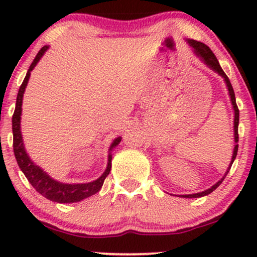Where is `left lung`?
I'll list each match as a JSON object with an SVG mask.
<instances>
[{
    "instance_id": "left-lung-1",
    "label": "left lung",
    "mask_w": 257,
    "mask_h": 257,
    "mask_svg": "<svg viewBox=\"0 0 257 257\" xmlns=\"http://www.w3.org/2000/svg\"><path fill=\"white\" fill-rule=\"evenodd\" d=\"M188 43H190V46L192 47L194 53H196V55H198V57L202 59L204 63L208 65L209 67H210L211 70H214L215 72H217L221 77H223L226 82V85H227V89H228V93H229V96H231V101H232V105H233V110H234V150H233V155H232V161L231 163H229V167L228 169H227V172L225 175H223V178L220 180V181H217L216 184L214 186H211L210 188H208V190L203 191V192H199V193H193V194H182L181 197H184V198H199V197H203V196H206V194L211 193L214 190H216L217 187L221 185V182L223 181V179L226 178V175L228 174L229 169H231L233 162H234L235 157H237V152H238V124H239V110H238V106H237V102H235V95H234V90H233V87L231 84V82H229L228 77H227V75L225 72H223V70L221 69L219 61H217L216 57H215V54L213 52H211V49L209 48L208 46L202 42H198V41H194V40H188Z\"/></svg>"
}]
</instances>
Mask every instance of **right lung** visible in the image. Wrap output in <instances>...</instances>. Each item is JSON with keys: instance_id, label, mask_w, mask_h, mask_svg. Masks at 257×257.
Instances as JSON below:
<instances>
[{"instance_id": "obj_1", "label": "right lung", "mask_w": 257, "mask_h": 257, "mask_svg": "<svg viewBox=\"0 0 257 257\" xmlns=\"http://www.w3.org/2000/svg\"><path fill=\"white\" fill-rule=\"evenodd\" d=\"M47 49H48V46H44L41 48V51L37 53L36 58L34 59L30 67H29V71L26 73L22 85H20L19 91H18L16 110H14L13 117H12L14 156H16L18 166H19L22 172L24 173V175L26 176V179H28L29 182L34 186V188L38 193L42 194V196L46 197L47 199L53 200V202L75 203L79 202V200L84 198H88V197L99 192L100 188L102 187V184H104L106 176H107L111 172L112 156L111 153L108 155L107 167H106L104 174H102L99 179H96L95 181L88 182V184H63V182L55 181V180L52 179L46 172H43L40 167H37L28 156V153L25 151L24 143H23L22 132H20V116H22L23 95H24L26 84H28L29 78H30L31 71L34 70V67L36 66L38 61H40V59L42 58V55ZM119 143L120 138L114 139V141L112 143V145L110 147V151L113 147L118 145Z\"/></svg>"}]
</instances>
